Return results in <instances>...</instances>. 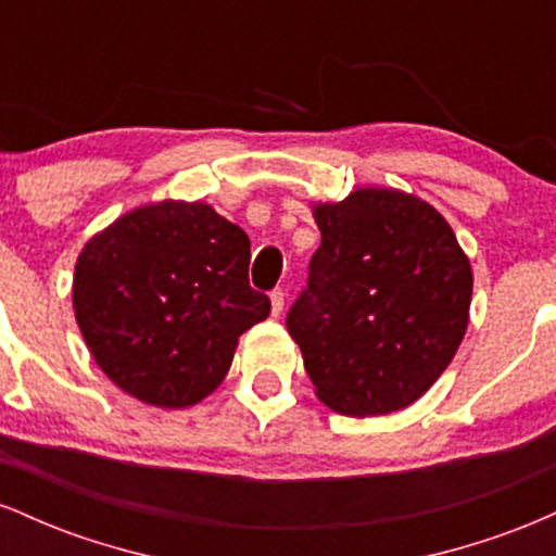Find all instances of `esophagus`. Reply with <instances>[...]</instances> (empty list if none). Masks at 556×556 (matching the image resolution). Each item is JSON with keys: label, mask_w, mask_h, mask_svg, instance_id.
<instances>
[{"label": "esophagus", "mask_w": 556, "mask_h": 556, "mask_svg": "<svg viewBox=\"0 0 556 556\" xmlns=\"http://www.w3.org/2000/svg\"><path fill=\"white\" fill-rule=\"evenodd\" d=\"M269 298H271V316H279L285 311V292L282 290H274Z\"/></svg>", "instance_id": "34e87169"}]
</instances>
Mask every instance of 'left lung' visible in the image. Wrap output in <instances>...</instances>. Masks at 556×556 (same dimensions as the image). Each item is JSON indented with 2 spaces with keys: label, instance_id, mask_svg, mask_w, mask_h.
I'll use <instances>...</instances> for the list:
<instances>
[{
  "label": "left lung",
  "instance_id": "obj_1",
  "mask_svg": "<svg viewBox=\"0 0 556 556\" xmlns=\"http://www.w3.org/2000/svg\"><path fill=\"white\" fill-rule=\"evenodd\" d=\"M321 245L287 331L318 400L342 416L413 405L460 348L473 271L455 232L416 195L361 188L314 208Z\"/></svg>",
  "mask_w": 556,
  "mask_h": 556
}]
</instances>
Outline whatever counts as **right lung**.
Listing matches in <instances>:
<instances>
[{
	"instance_id": "obj_1",
	"label": "right lung",
	"mask_w": 556,
	"mask_h": 556,
	"mask_svg": "<svg viewBox=\"0 0 556 556\" xmlns=\"http://www.w3.org/2000/svg\"><path fill=\"white\" fill-rule=\"evenodd\" d=\"M248 264V235L206 203L119 216L75 264V318L93 361L140 402H201L227 376L238 337L271 311Z\"/></svg>"
}]
</instances>
